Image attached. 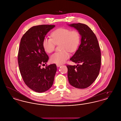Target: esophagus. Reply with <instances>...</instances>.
<instances>
[{
    "mask_svg": "<svg viewBox=\"0 0 121 121\" xmlns=\"http://www.w3.org/2000/svg\"><path fill=\"white\" fill-rule=\"evenodd\" d=\"M56 65H57V66L58 67H60V66H62V64H56Z\"/></svg>",
    "mask_w": 121,
    "mask_h": 121,
    "instance_id": "34e87169",
    "label": "esophagus"
}]
</instances>
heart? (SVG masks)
<instances>
[{
    "label": "heart",
    "mask_w": 121,
    "mask_h": 121,
    "mask_svg": "<svg viewBox=\"0 0 121 121\" xmlns=\"http://www.w3.org/2000/svg\"><path fill=\"white\" fill-rule=\"evenodd\" d=\"M51 36L52 38H45L43 40V46L44 51L51 53L55 50L56 44H60L62 50L52 55L51 60L53 63H64L70 57L69 52H76L80 43L81 35L76 30L59 28L52 31Z\"/></svg>",
    "instance_id": "b5f03b06"
}]
</instances>
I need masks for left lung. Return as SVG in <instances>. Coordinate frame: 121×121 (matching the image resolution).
<instances>
[{
    "label": "left lung",
    "instance_id": "left-lung-1",
    "mask_svg": "<svg viewBox=\"0 0 121 121\" xmlns=\"http://www.w3.org/2000/svg\"><path fill=\"white\" fill-rule=\"evenodd\" d=\"M79 32L81 43L70 60L77 66L66 65L69 83L76 88L83 89L90 86L99 73L101 54L97 38L91 29L83 23L69 25Z\"/></svg>",
    "mask_w": 121,
    "mask_h": 121
}]
</instances>
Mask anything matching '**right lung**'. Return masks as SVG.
Returning a JSON list of instances; mask_svg holds the SVG:
<instances>
[{
	"instance_id": "right-lung-1",
	"label": "right lung",
	"mask_w": 121,
	"mask_h": 121,
	"mask_svg": "<svg viewBox=\"0 0 121 121\" xmlns=\"http://www.w3.org/2000/svg\"><path fill=\"white\" fill-rule=\"evenodd\" d=\"M55 26L40 25L31 27L20 41L17 60L19 69L26 85L37 92H44L52 85L57 71L55 64L41 68L49 57L43 46L46 34Z\"/></svg>"
}]
</instances>
